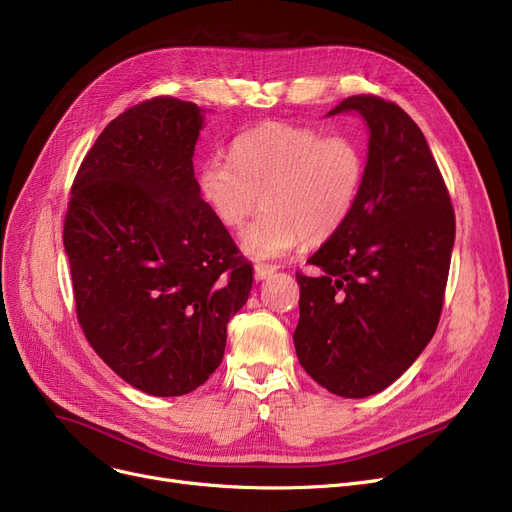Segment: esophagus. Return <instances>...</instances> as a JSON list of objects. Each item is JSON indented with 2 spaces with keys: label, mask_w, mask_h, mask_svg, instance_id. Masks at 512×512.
Here are the masks:
<instances>
[{
  "label": "esophagus",
  "mask_w": 512,
  "mask_h": 512,
  "mask_svg": "<svg viewBox=\"0 0 512 512\" xmlns=\"http://www.w3.org/2000/svg\"><path fill=\"white\" fill-rule=\"evenodd\" d=\"M274 272H276V267H274V265H263V263H257V265H255V280H257V282H261V280H265V278H270Z\"/></svg>",
  "instance_id": "obj_1"
}]
</instances>
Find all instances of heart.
Wrapping results in <instances>:
<instances>
[{
    "instance_id": "obj_1",
    "label": "heart",
    "mask_w": 512,
    "mask_h": 512,
    "mask_svg": "<svg viewBox=\"0 0 512 512\" xmlns=\"http://www.w3.org/2000/svg\"><path fill=\"white\" fill-rule=\"evenodd\" d=\"M230 158L199 168V193L224 228L238 230L259 205L263 213L242 232V249L255 259H278L301 242L336 236L359 203L367 155L351 134H326L286 122L242 132Z\"/></svg>"
}]
</instances>
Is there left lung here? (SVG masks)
Listing matches in <instances>:
<instances>
[{
	"instance_id": "8db88e82",
	"label": "left lung",
	"mask_w": 512,
	"mask_h": 512,
	"mask_svg": "<svg viewBox=\"0 0 512 512\" xmlns=\"http://www.w3.org/2000/svg\"><path fill=\"white\" fill-rule=\"evenodd\" d=\"M359 112L369 126L367 174L346 226L297 272V357L344 398L378 394L432 340L454 245V209L421 128L392 101L355 95L328 116Z\"/></svg>"
}]
</instances>
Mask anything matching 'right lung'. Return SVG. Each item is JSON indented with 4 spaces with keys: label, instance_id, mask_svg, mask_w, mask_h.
Instances as JSON below:
<instances>
[{
    "label": "right lung",
    "instance_id": "1",
    "mask_svg": "<svg viewBox=\"0 0 512 512\" xmlns=\"http://www.w3.org/2000/svg\"><path fill=\"white\" fill-rule=\"evenodd\" d=\"M201 107L132 105L103 128L72 182L64 220L76 317L93 351L151 396L209 380L253 267L199 193Z\"/></svg>",
    "mask_w": 512,
    "mask_h": 512
}]
</instances>
